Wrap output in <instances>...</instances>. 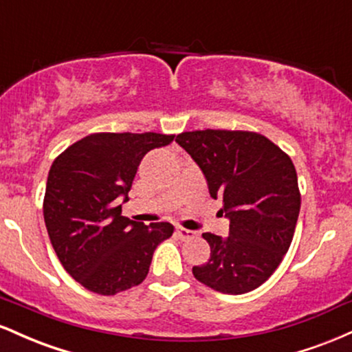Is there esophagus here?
<instances>
[{"instance_id":"obj_1","label":"esophagus","mask_w":352,"mask_h":352,"mask_svg":"<svg viewBox=\"0 0 352 352\" xmlns=\"http://www.w3.org/2000/svg\"><path fill=\"white\" fill-rule=\"evenodd\" d=\"M175 233L180 240H190V238H195V235H197L193 230H187V228H182V227H177Z\"/></svg>"}]
</instances>
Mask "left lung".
Returning a JSON list of instances; mask_svg holds the SVG:
<instances>
[{
  "mask_svg": "<svg viewBox=\"0 0 352 352\" xmlns=\"http://www.w3.org/2000/svg\"><path fill=\"white\" fill-rule=\"evenodd\" d=\"M175 142L204 172L230 220L227 238L204 233L210 258L193 266V276L220 293L253 292L281 263L296 228L301 197L292 159L256 132L207 129L184 132Z\"/></svg>",
  "mask_w": 352,
  "mask_h": 352,
  "instance_id": "1",
  "label": "left lung"
}]
</instances>
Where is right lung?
<instances>
[{"label": "right lung", "instance_id": "obj_1", "mask_svg": "<svg viewBox=\"0 0 352 352\" xmlns=\"http://www.w3.org/2000/svg\"><path fill=\"white\" fill-rule=\"evenodd\" d=\"M175 135L91 134L51 165L44 223L60 265L89 292L116 294L140 285L153 252L172 236L167 221L147 225L122 217L140 160Z\"/></svg>", "mask_w": 352, "mask_h": 352}]
</instances>
